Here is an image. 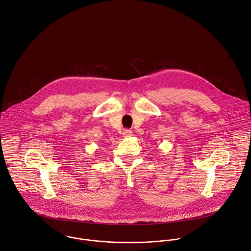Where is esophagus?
<instances>
[{"label": "esophagus", "instance_id": "34e87169", "mask_svg": "<svg viewBox=\"0 0 251 251\" xmlns=\"http://www.w3.org/2000/svg\"><path fill=\"white\" fill-rule=\"evenodd\" d=\"M133 134H132V131L129 130V129H126L123 133V136L126 137V138H128V137H131Z\"/></svg>", "mask_w": 251, "mask_h": 251}]
</instances>
